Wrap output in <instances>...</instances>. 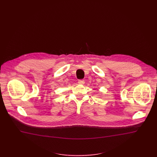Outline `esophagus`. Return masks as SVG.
I'll use <instances>...</instances> for the list:
<instances>
[{"mask_svg": "<svg viewBox=\"0 0 157 157\" xmlns=\"http://www.w3.org/2000/svg\"><path fill=\"white\" fill-rule=\"evenodd\" d=\"M78 84H80V85H84V84H85V81H84L83 80H79L78 81Z\"/></svg>", "mask_w": 157, "mask_h": 157, "instance_id": "esophagus-1", "label": "esophagus"}]
</instances>
